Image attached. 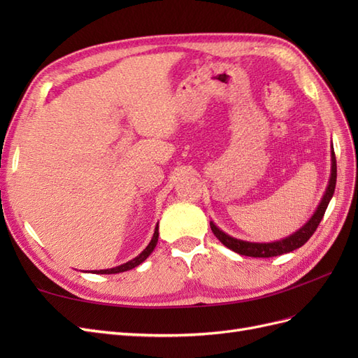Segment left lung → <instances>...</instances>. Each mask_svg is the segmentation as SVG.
<instances>
[{
    "instance_id": "left-lung-1",
    "label": "left lung",
    "mask_w": 358,
    "mask_h": 358,
    "mask_svg": "<svg viewBox=\"0 0 358 358\" xmlns=\"http://www.w3.org/2000/svg\"><path fill=\"white\" fill-rule=\"evenodd\" d=\"M336 176H338V170H336V157H334L333 143H331V170H330V179H329V185L326 188V192H324V196L318 204L317 210L313 212V215L308 220V222L305 225H301L297 231L284 237V239L275 241V242H267V243L241 241V239H236V237H233L230 234L224 233L221 229H218V227L215 225L213 221H210V229L224 246H227L229 249H231V251L241 254V255L255 257V258H268V257H276V255H282V254L294 251V249L305 245L310 239V236L318 229V225L322 220L324 213H326L327 206L334 194Z\"/></svg>"
}]
</instances>
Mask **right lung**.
Returning a JSON list of instances; mask_svg holds the SVG:
<instances>
[{
    "instance_id": "obj_1",
    "label": "right lung",
    "mask_w": 358,
    "mask_h": 358,
    "mask_svg": "<svg viewBox=\"0 0 358 358\" xmlns=\"http://www.w3.org/2000/svg\"><path fill=\"white\" fill-rule=\"evenodd\" d=\"M158 224H157V227H155V231H154V236H152V239H150V242H149V245L143 249L142 252H140L136 258H133V259H129V262H127V263H124V264H121V266H116V267H113V268H104V270H92V273H99V275H113V273H121V272H127V270H131V268H134V267H137L138 264H142L145 259L152 254V251L155 249V246H157V243H158Z\"/></svg>"
}]
</instances>
